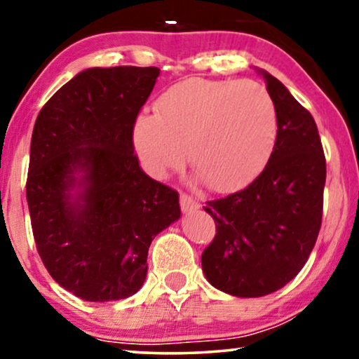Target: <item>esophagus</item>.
<instances>
[{
    "mask_svg": "<svg viewBox=\"0 0 359 359\" xmlns=\"http://www.w3.org/2000/svg\"><path fill=\"white\" fill-rule=\"evenodd\" d=\"M180 205H181V210H183V212H191V210L199 209L201 203L194 198V196L181 193L180 194Z\"/></svg>",
    "mask_w": 359,
    "mask_h": 359,
    "instance_id": "obj_1",
    "label": "esophagus"
}]
</instances>
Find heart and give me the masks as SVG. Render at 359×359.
<instances>
[{
	"label": "heart",
	"instance_id": "b5f03b06",
	"mask_svg": "<svg viewBox=\"0 0 359 359\" xmlns=\"http://www.w3.org/2000/svg\"><path fill=\"white\" fill-rule=\"evenodd\" d=\"M278 135L273 97L257 81L191 78L170 86L156 114H142L134 142L147 170L165 176L183 160L215 191L248 184L271 155Z\"/></svg>",
	"mask_w": 359,
	"mask_h": 359
}]
</instances>
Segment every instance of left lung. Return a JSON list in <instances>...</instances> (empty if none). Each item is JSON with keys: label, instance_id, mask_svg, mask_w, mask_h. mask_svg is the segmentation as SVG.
Listing matches in <instances>:
<instances>
[{"label": "left lung", "instance_id": "left-lung-1", "mask_svg": "<svg viewBox=\"0 0 359 359\" xmlns=\"http://www.w3.org/2000/svg\"><path fill=\"white\" fill-rule=\"evenodd\" d=\"M262 75L278 114L271 156L247 188L204 208L215 237L201 257L203 271L238 297L266 296L296 278L322 225L327 165L316 121L278 78Z\"/></svg>", "mask_w": 359, "mask_h": 359}]
</instances>
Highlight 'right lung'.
<instances>
[{"instance_id":"1","label":"right lung","mask_w":359,"mask_h":359,"mask_svg":"<svg viewBox=\"0 0 359 359\" xmlns=\"http://www.w3.org/2000/svg\"><path fill=\"white\" fill-rule=\"evenodd\" d=\"M156 67L90 68L39 112L26 196L34 240L55 281L90 302L142 287L151 240L180 219L178 193L147 176L134 154L137 116ZM83 172L81 203H70Z\"/></svg>"}]
</instances>
